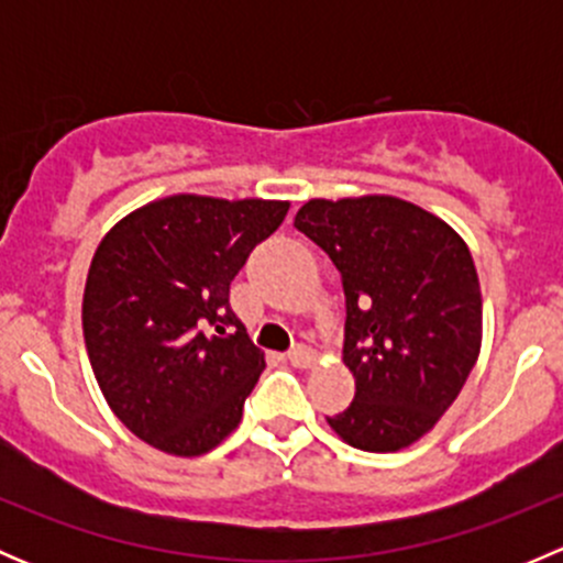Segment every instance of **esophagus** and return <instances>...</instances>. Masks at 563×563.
Instances as JSON below:
<instances>
[{
  "instance_id": "34e87169",
  "label": "esophagus",
  "mask_w": 563,
  "mask_h": 563,
  "mask_svg": "<svg viewBox=\"0 0 563 563\" xmlns=\"http://www.w3.org/2000/svg\"><path fill=\"white\" fill-rule=\"evenodd\" d=\"M288 362H291L294 367H310L316 362V354L308 345H294V349L288 351Z\"/></svg>"
}]
</instances>
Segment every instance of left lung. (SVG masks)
Listing matches in <instances>:
<instances>
[{"mask_svg":"<svg viewBox=\"0 0 563 563\" xmlns=\"http://www.w3.org/2000/svg\"><path fill=\"white\" fill-rule=\"evenodd\" d=\"M294 225L343 277V362L354 402L329 428L365 452H397L435 428L474 371L482 291L468 245L395 196L313 198Z\"/></svg>","mask_w":563,"mask_h":563,"instance_id":"left-lung-1","label":"left lung"}]
</instances>
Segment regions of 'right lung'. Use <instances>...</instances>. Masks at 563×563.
I'll return each mask as SVG.
<instances>
[{
  "label": "right lung",
  "instance_id": "1",
  "mask_svg": "<svg viewBox=\"0 0 563 563\" xmlns=\"http://www.w3.org/2000/svg\"><path fill=\"white\" fill-rule=\"evenodd\" d=\"M286 212L181 192L130 212L95 250L89 362L119 422L155 450L198 457L240 424L266 362L231 310V280Z\"/></svg>",
  "mask_w": 563,
  "mask_h": 563
}]
</instances>
